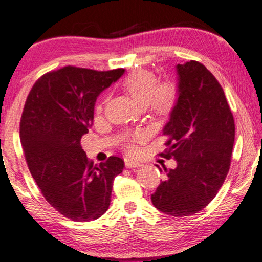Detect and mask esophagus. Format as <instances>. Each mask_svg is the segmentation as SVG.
Instances as JSON below:
<instances>
[{
  "label": "esophagus",
  "mask_w": 262,
  "mask_h": 262,
  "mask_svg": "<svg viewBox=\"0 0 262 262\" xmlns=\"http://www.w3.org/2000/svg\"><path fill=\"white\" fill-rule=\"evenodd\" d=\"M125 166H126V168H136V167H141L142 163L138 162V161H136V160L126 159L125 160Z\"/></svg>",
  "instance_id": "obj_1"
}]
</instances>
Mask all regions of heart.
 I'll use <instances>...</instances> for the list:
<instances>
[{
  "label": "heart",
  "mask_w": 262,
  "mask_h": 262,
  "mask_svg": "<svg viewBox=\"0 0 262 262\" xmlns=\"http://www.w3.org/2000/svg\"><path fill=\"white\" fill-rule=\"evenodd\" d=\"M123 88L139 107L150 105L154 112L161 114L169 112L178 98L177 87L173 83H163L157 87L155 75L144 69L132 71L123 81ZM101 110L102 105L100 103L96 111L101 112ZM142 138V134H136L125 143V149L132 152L135 150L134 142Z\"/></svg>",
  "instance_id": "obj_1"
}]
</instances>
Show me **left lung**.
Returning a JSON list of instances; mask_svg holds the SVG:
<instances>
[{"label": "left lung", "mask_w": 262, "mask_h": 262, "mask_svg": "<svg viewBox=\"0 0 262 262\" xmlns=\"http://www.w3.org/2000/svg\"><path fill=\"white\" fill-rule=\"evenodd\" d=\"M177 74L178 98L162 131L167 151L161 154L164 159L174 157L177 167H163L167 179L151 194V202L161 212L185 217L207 206L223 185L235 123L223 88L202 63L178 64Z\"/></svg>", "instance_id": "1"}]
</instances>
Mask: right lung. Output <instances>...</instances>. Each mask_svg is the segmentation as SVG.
Returning <instances> with one entry per match:
<instances>
[{
	"mask_svg": "<svg viewBox=\"0 0 262 262\" xmlns=\"http://www.w3.org/2000/svg\"><path fill=\"white\" fill-rule=\"evenodd\" d=\"M124 73L64 67L42 75L27 96L20 141L28 168L46 202L69 220L101 217L114 178L123 171L120 157L111 156L99 166L89 161L81 138L92 126L100 93Z\"/></svg>",
	"mask_w": 262,
	"mask_h": 262,
	"instance_id": "right-lung-1",
	"label": "right lung"
}]
</instances>
